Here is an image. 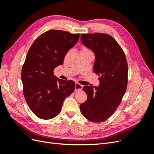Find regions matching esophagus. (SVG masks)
Masks as SVG:
<instances>
[{"mask_svg":"<svg viewBox=\"0 0 154 154\" xmlns=\"http://www.w3.org/2000/svg\"><path fill=\"white\" fill-rule=\"evenodd\" d=\"M82 88H83L82 85L80 84V83H76V84H75V91H78L80 90H82Z\"/></svg>","mask_w":154,"mask_h":154,"instance_id":"obj_1","label":"esophagus"}]
</instances>
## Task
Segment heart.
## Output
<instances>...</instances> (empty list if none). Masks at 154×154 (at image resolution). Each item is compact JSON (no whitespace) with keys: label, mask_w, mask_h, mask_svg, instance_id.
<instances>
[{"label":"heart","mask_w":154,"mask_h":154,"mask_svg":"<svg viewBox=\"0 0 154 154\" xmlns=\"http://www.w3.org/2000/svg\"><path fill=\"white\" fill-rule=\"evenodd\" d=\"M85 49V50H87V49Z\"/></svg>","instance_id":"b5f03b06"}]
</instances>
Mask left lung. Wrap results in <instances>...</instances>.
<instances>
[{
    "instance_id": "1",
    "label": "left lung",
    "mask_w": 154,
    "mask_h": 154,
    "mask_svg": "<svg viewBox=\"0 0 154 154\" xmlns=\"http://www.w3.org/2000/svg\"><path fill=\"white\" fill-rule=\"evenodd\" d=\"M81 41L95 54L93 71L98 74L100 85L83 87L87 100L80 105V110L86 119L101 123L114 113L127 90V59L120 45L108 34H82Z\"/></svg>"
}]
</instances>
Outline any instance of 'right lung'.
<instances>
[{
  "mask_svg": "<svg viewBox=\"0 0 154 154\" xmlns=\"http://www.w3.org/2000/svg\"><path fill=\"white\" fill-rule=\"evenodd\" d=\"M79 37L80 34L49 30L40 35L27 52L22 69L23 93L29 109L40 119L58 115L64 100L74 91L75 82L58 79L53 71L62 65Z\"/></svg>",
  "mask_w": 154,
  "mask_h": 154,
  "instance_id": "right-lung-1",
  "label": "right lung"
}]
</instances>
